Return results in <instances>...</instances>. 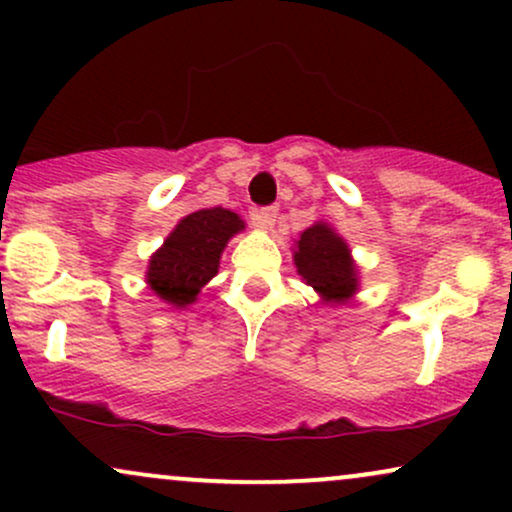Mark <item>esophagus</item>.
Listing matches in <instances>:
<instances>
[{
	"instance_id": "obj_1",
	"label": "esophagus",
	"mask_w": 512,
	"mask_h": 512,
	"mask_svg": "<svg viewBox=\"0 0 512 512\" xmlns=\"http://www.w3.org/2000/svg\"><path fill=\"white\" fill-rule=\"evenodd\" d=\"M276 219H279V209L276 207H264V209H255L252 211V223L262 231H272Z\"/></svg>"
}]
</instances>
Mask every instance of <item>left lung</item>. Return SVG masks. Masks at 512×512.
<instances>
[{"label": "left lung", "instance_id": "1", "mask_svg": "<svg viewBox=\"0 0 512 512\" xmlns=\"http://www.w3.org/2000/svg\"><path fill=\"white\" fill-rule=\"evenodd\" d=\"M296 272L325 305L354 301L361 289V269L351 255L349 243L327 221H315L293 240Z\"/></svg>", "mask_w": 512, "mask_h": 512}]
</instances>
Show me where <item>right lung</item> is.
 <instances>
[{
    "label": "right lung",
    "instance_id": "obj_1",
    "mask_svg": "<svg viewBox=\"0 0 512 512\" xmlns=\"http://www.w3.org/2000/svg\"><path fill=\"white\" fill-rule=\"evenodd\" d=\"M245 231L236 211L211 207L182 216L146 264V286L170 308L197 303L204 286L219 274L228 240Z\"/></svg>",
    "mask_w": 512,
    "mask_h": 512
}]
</instances>
